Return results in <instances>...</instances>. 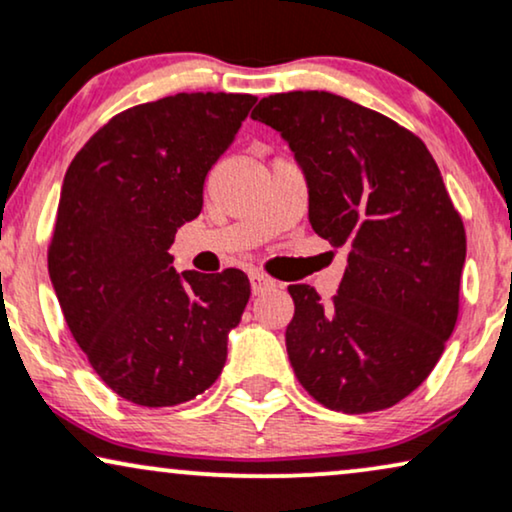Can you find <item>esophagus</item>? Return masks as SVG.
Returning <instances> with one entry per match:
<instances>
[{
	"mask_svg": "<svg viewBox=\"0 0 512 512\" xmlns=\"http://www.w3.org/2000/svg\"><path fill=\"white\" fill-rule=\"evenodd\" d=\"M249 282H251V291H254V296H256V294H263L265 289L275 287V282H272L270 277H265L263 272H251Z\"/></svg>",
	"mask_w": 512,
	"mask_h": 512,
	"instance_id": "esophagus-1",
	"label": "esophagus"
}]
</instances>
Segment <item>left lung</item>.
Listing matches in <instances>:
<instances>
[{
    "label": "left lung",
    "instance_id": "obj_1",
    "mask_svg": "<svg viewBox=\"0 0 512 512\" xmlns=\"http://www.w3.org/2000/svg\"><path fill=\"white\" fill-rule=\"evenodd\" d=\"M308 181L317 235L348 251L329 305L291 284L287 353L327 409L369 414L404 400L442 357L459 317L466 230L426 143L329 91L261 98Z\"/></svg>",
    "mask_w": 512,
    "mask_h": 512
}]
</instances>
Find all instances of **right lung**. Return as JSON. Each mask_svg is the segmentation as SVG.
I'll use <instances>...</instances> for the list:
<instances>
[{
  "instance_id": "add662e5",
  "label": "right lung",
  "mask_w": 512,
  "mask_h": 512,
  "mask_svg": "<svg viewBox=\"0 0 512 512\" xmlns=\"http://www.w3.org/2000/svg\"><path fill=\"white\" fill-rule=\"evenodd\" d=\"M256 96L176 94L119 112L65 171L49 277L65 322L108 388L174 407L221 376L251 287L242 270H174L176 230Z\"/></svg>"
}]
</instances>
